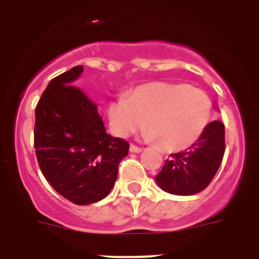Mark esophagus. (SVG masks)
<instances>
[{"label": "esophagus", "instance_id": "34e87169", "mask_svg": "<svg viewBox=\"0 0 259 259\" xmlns=\"http://www.w3.org/2000/svg\"><path fill=\"white\" fill-rule=\"evenodd\" d=\"M130 152H131V153H141V152H143V149H141V148H139V146H136V145H131V146H130Z\"/></svg>", "mask_w": 259, "mask_h": 259}]
</instances>
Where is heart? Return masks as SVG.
<instances>
[{
  "instance_id": "1",
  "label": "heart",
  "mask_w": 259,
  "mask_h": 259,
  "mask_svg": "<svg viewBox=\"0 0 259 259\" xmlns=\"http://www.w3.org/2000/svg\"><path fill=\"white\" fill-rule=\"evenodd\" d=\"M206 93L188 84L155 81L137 87L128 98L118 97L107 107L110 125L125 137L146 125L144 137L168 152L193 145L211 120Z\"/></svg>"
}]
</instances>
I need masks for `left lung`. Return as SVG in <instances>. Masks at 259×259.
<instances>
[{
  "label": "left lung",
  "instance_id": "1",
  "mask_svg": "<svg viewBox=\"0 0 259 259\" xmlns=\"http://www.w3.org/2000/svg\"><path fill=\"white\" fill-rule=\"evenodd\" d=\"M224 124L209 123L202 136L185 152L171 154L155 176L161 189L176 196H192L206 188L223 159Z\"/></svg>",
  "mask_w": 259,
  "mask_h": 259
}]
</instances>
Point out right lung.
<instances>
[{
    "label": "right lung",
    "instance_id": "add662e5",
    "mask_svg": "<svg viewBox=\"0 0 259 259\" xmlns=\"http://www.w3.org/2000/svg\"><path fill=\"white\" fill-rule=\"evenodd\" d=\"M83 66L50 80L35 111L38 166L53 188L76 205L102 200L113 189L130 144L106 134L102 118L74 83Z\"/></svg>",
    "mask_w": 259,
    "mask_h": 259
}]
</instances>
